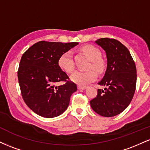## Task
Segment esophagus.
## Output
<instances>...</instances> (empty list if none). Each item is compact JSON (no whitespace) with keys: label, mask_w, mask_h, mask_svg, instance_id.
<instances>
[{"label":"esophagus","mask_w":150,"mask_h":150,"mask_svg":"<svg viewBox=\"0 0 150 150\" xmlns=\"http://www.w3.org/2000/svg\"><path fill=\"white\" fill-rule=\"evenodd\" d=\"M77 88H78V89H86V86L78 85V86H77Z\"/></svg>","instance_id":"1"}]
</instances>
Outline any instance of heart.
<instances>
[{"mask_svg":"<svg viewBox=\"0 0 150 150\" xmlns=\"http://www.w3.org/2000/svg\"><path fill=\"white\" fill-rule=\"evenodd\" d=\"M82 51L87 54L89 59L92 61V67L98 73H101L104 68L102 61H101V53L97 48L92 45H86L82 48ZM58 65L63 71L70 73L75 69L73 53L70 51H65L62 53L58 59ZM97 78V74L94 70H77L70 77L73 82L79 85H85L89 82H93Z\"/></svg>","mask_w":150,"mask_h":150,"instance_id":"obj_1","label":"heart"}]
</instances>
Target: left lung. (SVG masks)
I'll return each mask as SVG.
<instances>
[{"label":"left lung","instance_id":"1","mask_svg":"<svg viewBox=\"0 0 150 150\" xmlns=\"http://www.w3.org/2000/svg\"><path fill=\"white\" fill-rule=\"evenodd\" d=\"M95 43L105 51L107 66L98 82L105 88L98 89L97 97L90 101L91 107L100 116H115L128 107L133 97L137 81L135 62L128 49L118 40L101 38Z\"/></svg>","mask_w":150,"mask_h":150}]
</instances>
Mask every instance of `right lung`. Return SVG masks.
<instances>
[{"label":"right lung","instance_id":"obj_1","mask_svg":"<svg viewBox=\"0 0 150 150\" xmlns=\"http://www.w3.org/2000/svg\"><path fill=\"white\" fill-rule=\"evenodd\" d=\"M78 44L42 41L22 55L18 72L21 94L27 106L39 116L54 118L68 108L77 88L74 82L67 81L69 77L58 65V59ZM61 81L67 82L56 86Z\"/></svg>","mask_w":150,"mask_h":150}]
</instances>
